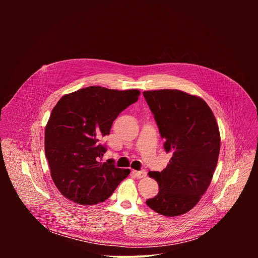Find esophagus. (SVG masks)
Instances as JSON below:
<instances>
[{
    "label": "esophagus",
    "instance_id": "34e87169",
    "mask_svg": "<svg viewBox=\"0 0 258 258\" xmlns=\"http://www.w3.org/2000/svg\"><path fill=\"white\" fill-rule=\"evenodd\" d=\"M133 173L135 174V176H137L139 178H143V177H145L147 175V171L146 170H139V171L138 170H134Z\"/></svg>",
    "mask_w": 258,
    "mask_h": 258
}]
</instances>
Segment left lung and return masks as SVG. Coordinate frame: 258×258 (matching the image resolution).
Segmentation results:
<instances>
[{
	"label": "left lung",
	"mask_w": 258,
	"mask_h": 258,
	"mask_svg": "<svg viewBox=\"0 0 258 258\" xmlns=\"http://www.w3.org/2000/svg\"><path fill=\"white\" fill-rule=\"evenodd\" d=\"M143 95L164 140V150L172 153L162 171H149L159 192L146 203L161 215H181L199 202L210 185L220 148L218 125L200 97L178 90Z\"/></svg>",
	"instance_id": "obj_1"
}]
</instances>
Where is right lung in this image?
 Wrapping results in <instances>:
<instances>
[{
    "label": "right lung",
    "mask_w": 258,
    "mask_h": 258,
    "mask_svg": "<svg viewBox=\"0 0 258 258\" xmlns=\"http://www.w3.org/2000/svg\"><path fill=\"white\" fill-rule=\"evenodd\" d=\"M140 94L92 86L58 101L46 125L45 152L52 179L65 198L81 205L104 202L130 174V169L99 161L107 151L101 140Z\"/></svg>",
    "instance_id": "obj_1"
}]
</instances>
